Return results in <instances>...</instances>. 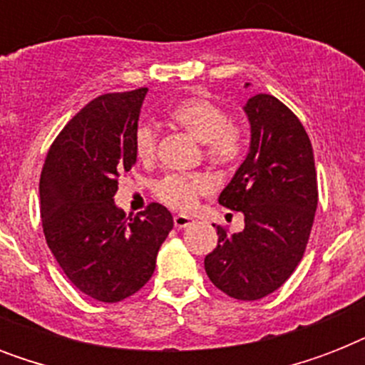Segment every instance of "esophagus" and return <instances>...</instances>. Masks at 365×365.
I'll list each match as a JSON object with an SVG mask.
<instances>
[{
  "label": "esophagus",
  "mask_w": 365,
  "mask_h": 365,
  "mask_svg": "<svg viewBox=\"0 0 365 365\" xmlns=\"http://www.w3.org/2000/svg\"><path fill=\"white\" fill-rule=\"evenodd\" d=\"M193 222H195L193 217L183 216V214H178V216H174V225H176L178 229L189 227V225H191V223H193Z\"/></svg>",
  "instance_id": "obj_1"
}]
</instances>
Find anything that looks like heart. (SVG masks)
I'll return each mask as SVG.
<instances>
[{"instance_id": "obj_1", "label": "heart", "mask_w": 365, "mask_h": 365, "mask_svg": "<svg viewBox=\"0 0 365 365\" xmlns=\"http://www.w3.org/2000/svg\"><path fill=\"white\" fill-rule=\"evenodd\" d=\"M170 119L195 140L205 143V157L212 165L225 166L239 159L242 140L240 132L229 125L223 108L206 98H185L170 110ZM134 148L140 160L149 163L157 153V132L149 125H142L134 136ZM212 182L202 174L180 176L170 174L155 183V195L160 202L174 210H191L202 195L210 193Z\"/></svg>"}]
</instances>
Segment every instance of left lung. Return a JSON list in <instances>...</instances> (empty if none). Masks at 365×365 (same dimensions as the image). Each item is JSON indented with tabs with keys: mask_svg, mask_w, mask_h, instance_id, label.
<instances>
[{
	"mask_svg": "<svg viewBox=\"0 0 365 365\" xmlns=\"http://www.w3.org/2000/svg\"><path fill=\"white\" fill-rule=\"evenodd\" d=\"M244 113L250 151L217 199L242 212L244 229L229 235L217 225V246L205 257V269L223 294L255 301L280 288L299 265L318 187L311 140L299 119L271 94L252 96Z\"/></svg>",
	"mask_w": 365,
	"mask_h": 365,
	"instance_id": "obj_1",
	"label": "left lung"
}]
</instances>
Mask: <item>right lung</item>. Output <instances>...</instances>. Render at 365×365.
Masks as SVG:
<instances>
[{
	"label": "right lung",
	"instance_id": "obj_1",
	"mask_svg": "<svg viewBox=\"0 0 365 365\" xmlns=\"http://www.w3.org/2000/svg\"><path fill=\"white\" fill-rule=\"evenodd\" d=\"M148 88L102 94L62 128L39 180L43 233L54 259L83 294L117 303L155 271L172 214L151 202L138 216L115 205L119 176L136 163L134 136Z\"/></svg>",
	"mask_w": 365,
	"mask_h": 365
}]
</instances>
